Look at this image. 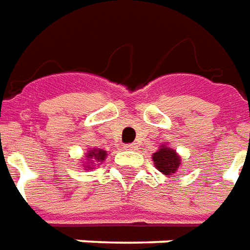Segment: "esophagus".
<instances>
[{
  "mask_svg": "<svg viewBox=\"0 0 250 250\" xmlns=\"http://www.w3.org/2000/svg\"><path fill=\"white\" fill-rule=\"evenodd\" d=\"M125 148H126V149H137V146H136V144H126Z\"/></svg>",
  "mask_w": 250,
  "mask_h": 250,
  "instance_id": "obj_1",
  "label": "esophagus"
}]
</instances>
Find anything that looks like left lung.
Listing matches in <instances>:
<instances>
[{
  "label": "left lung",
  "instance_id": "obj_1",
  "mask_svg": "<svg viewBox=\"0 0 250 250\" xmlns=\"http://www.w3.org/2000/svg\"><path fill=\"white\" fill-rule=\"evenodd\" d=\"M152 162L154 166L163 175L170 177L171 174H175L181 166V156L174 148L168 147L167 144H162L159 149L152 154Z\"/></svg>",
  "mask_w": 250,
  "mask_h": 250
}]
</instances>
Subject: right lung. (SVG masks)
Masks as SVG:
<instances>
[{"label":"right lung","instance_id":"add662e5","mask_svg":"<svg viewBox=\"0 0 250 250\" xmlns=\"http://www.w3.org/2000/svg\"><path fill=\"white\" fill-rule=\"evenodd\" d=\"M107 156V151H104L102 148H91L87 151L85 158L83 159V168L84 170H91V168H95L96 163H101L106 159Z\"/></svg>","mask_w":250,"mask_h":250}]
</instances>
